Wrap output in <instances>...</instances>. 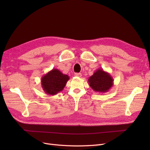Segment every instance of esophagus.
<instances>
[{
  "label": "esophagus",
  "mask_w": 150,
  "mask_h": 150,
  "mask_svg": "<svg viewBox=\"0 0 150 150\" xmlns=\"http://www.w3.org/2000/svg\"><path fill=\"white\" fill-rule=\"evenodd\" d=\"M74 76L76 77H79V78H81V77L82 76V74H81V73H75Z\"/></svg>",
  "instance_id": "1"
}]
</instances>
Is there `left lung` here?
I'll use <instances>...</instances> for the list:
<instances>
[{"mask_svg":"<svg viewBox=\"0 0 150 150\" xmlns=\"http://www.w3.org/2000/svg\"><path fill=\"white\" fill-rule=\"evenodd\" d=\"M113 78L108 72L98 69L90 76L88 83L93 91L98 93H107L113 86Z\"/></svg>","mask_w":150,"mask_h":150,"instance_id":"1","label":"left lung"}]
</instances>
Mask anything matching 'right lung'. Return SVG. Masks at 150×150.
<instances>
[{"label":"right lung","instance_id":"obj_1","mask_svg":"<svg viewBox=\"0 0 150 150\" xmlns=\"http://www.w3.org/2000/svg\"><path fill=\"white\" fill-rule=\"evenodd\" d=\"M69 79L68 75L57 69H52L42 77L40 83L44 91L53 96L62 91Z\"/></svg>","mask_w":150,"mask_h":150}]
</instances>
